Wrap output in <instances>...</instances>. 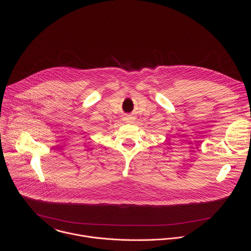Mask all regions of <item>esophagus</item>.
Masks as SVG:
<instances>
[{"mask_svg":"<svg viewBox=\"0 0 251 251\" xmlns=\"http://www.w3.org/2000/svg\"><path fill=\"white\" fill-rule=\"evenodd\" d=\"M125 121L128 122V123H131V122H132V117H130V116L125 117Z\"/></svg>","mask_w":251,"mask_h":251,"instance_id":"obj_1","label":"esophagus"}]
</instances>
